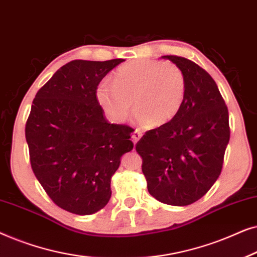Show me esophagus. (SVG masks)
I'll return each instance as SVG.
<instances>
[{
	"instance_id": "1",
	"label": "esophagus",
	"mask_w": 257,
	"mask_h": 257,
	"mask_svg": "<svg viewBox=\"0 0 257 257\" xmlns=\"http://www.w3.org/2000/svg\"><path fill=\"white\" fill-rule=\"evenodd\" d=\"M142 136H143V133L140 132L139 130H136V131L132 133V142H133V144L138 143V140L142 138Z\"/></svg>"
}]
</instances>
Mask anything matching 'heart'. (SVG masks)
<instances>
[{"label":"heart","mask_w":257,"mask_h":257,"mask_svg":"<svg viewBox=\"0 0 257 257\" xmlns=\"http://www.w3.org/2000/svg\"><path fill=\"white\" fill-rule=\"evenodd\" d=\"M187 82L180 66L171 62L138 59L121 65L114 79L97 87V99L117 122L127 119L133 107L140 124L161 126L179 113L185 101Z\"/></svg>","instance_id":"1"}]
</instances>
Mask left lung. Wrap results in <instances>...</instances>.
<instances>
[{
  "mask_svg": "<svg viewBox=\"0 0 257 257\" xmlns=\"http://www.w3.org/2000/svg\"><path fill=\"white\" fill-rule=\"evenodd\" d=\"M180 66L187 89L179 113L150 130L137 143L150 194L172 206L201 199L222 170L229 142V115L216 83L206 70L179 56H163Z\"/></svg>",
  "mask_w": 257,
  "mask_h": 257,
  "instance_id": "obj_1",
  "label": "left lung"
}]
</instances>
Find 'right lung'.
Returning a JSON list of instances; mask_svg holds the SVG:
<instances>
[{"label":"right lung","instance_id":"obj_1","mask_svg":"<svg viewBox=\"0 0 257 257\" xmlns=\"http://www.w3.org/2000/svg\"><path fill=\"white\" fill-rule=\"evenodd\" d=\"M124 62H69L38 90L26 124L30 164L62 209L90 215L111 198V178L133 149V128L110 124L98 103L100 80Z\"/></svg>","mask_w":257,"mask_h":257}]
</instances>
